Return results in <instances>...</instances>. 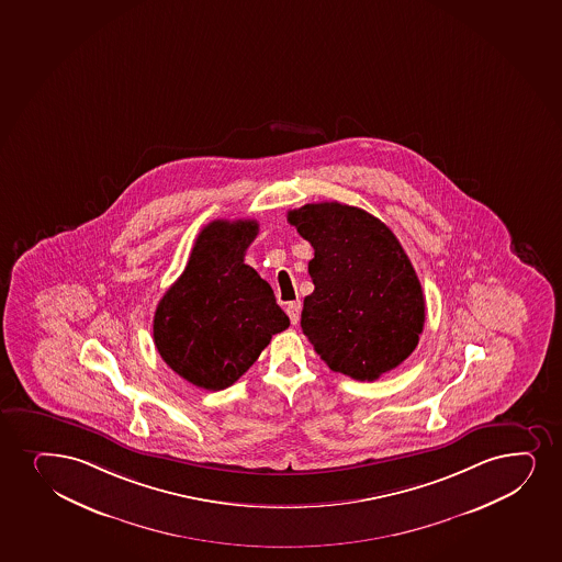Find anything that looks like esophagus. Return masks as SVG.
<instances>
[{
    "label": "esophagus",
    "mask_w": 562,
    "mask_h": 562,
    "mask_svg": "<svg viewBox=\"0 0 562 562\" xmlns=\"http://www.w3.org/2000/svg\"><path fill=\"white\" fill-rule=\"evenodd\" d=\"M301 303L299 301H295V303H290L288 306H285V312H288V316H290L291 324L297 325L299 319H301Z\"/></svg>",
    "instance_id": "esophagus-1"
}]
</instances>
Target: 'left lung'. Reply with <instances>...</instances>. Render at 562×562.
Segmentation results:
<instances>
[{"label": "left lung", "instance_id": "left-lung-1", "mask_svg": "<svg viewBox=\"0 0 562 562\" xmlns=\"http://www.w3.org/2000/svg\"><path fill=\"white\" fill-rule=\"evenodd\" d=\"M288 222L314 248L301 327L335 372L374 382L416 350L422 284L387 225L357 206L311 203Z\"/></svg>", "mask_w": 562, "mask_h": 562}]
</instances>
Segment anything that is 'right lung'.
Masks as SVG:
<instances>
[{"mask_svg":"<svg viewBox=\"0 0 562 562\" xmlns=\"http://www.w3.org/2000/svg\"><path fill=\"white\" fill-rule=\"evenodd\" d=\"M256 220H214L154 314V344L179 376L206 391L229 387L290 327L271 285L245 263Z\"/></svg>","mask_w":562,"mask_h":562,"instance_id":"right-lung-1","label":"right lung"}]
</instances>
